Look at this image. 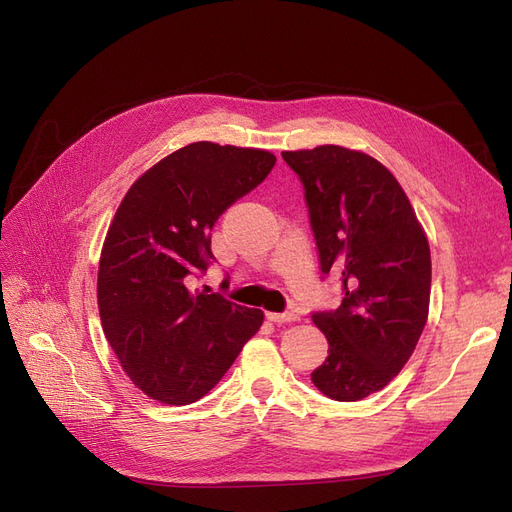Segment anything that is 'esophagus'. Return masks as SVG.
Wrapping results in <instances>:
<instances>
[{"mask_svg":"<svg viewBox=\"0 0 512 512\" xmlns=\"http://www.w3.org/2000/svg\"><path fill=\"white\" fill-rule=\"evenodd\" d=\"M267 318H269L271 322H277V324H284V322H294V320H297L299 316H297V314H292V312H284V314H277V312H269V314H267Z\"/></svg>","mask_w":512,"mask_h":512,"instance_id":"obj_1","label":"esophagus"}]
</instances>
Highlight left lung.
Here are the masks:
<instances>
[{"label": "left lung", "mask_w": 512, "mask_h": 512, "mask_svg": "<svg viewBox=\"0 0 512 512\" xmlns=\"http://www.w3.org/2000/svg\"><path fill=\"white\" fill-rule=\"evenodd\" d=\"M282 158L303 183L320 271L344 290L342 305L312 316L329 342L312 382L335 401H359L399 374L425 329V230L391 170L367 153L320 145Z\"/></svg>", "instance_id": "obj_1"}]
</instances>
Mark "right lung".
<instances>
[{"label": "right lung", "mask_w": 512, "mask_h": 512, "mask_svg": "<svg viewBox=\"0 0 512 512\" xmlns=\"http://www.w3.org/2000/svg\"><path fill=\"white\" fill-rule=\"evenodd\" d=\"M273 166L265 149L200 141L151 166L123 196L102 245L98 309L123 371L151 399L194 404L260 329V309L188 284L213 258V224Z\"/></svg>", "instance_id": "right-lung-1"}]
</instances>
